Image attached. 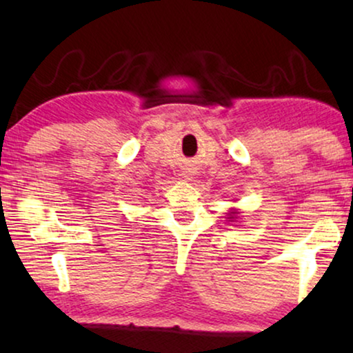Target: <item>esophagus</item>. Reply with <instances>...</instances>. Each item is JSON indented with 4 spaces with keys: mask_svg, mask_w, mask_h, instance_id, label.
<instances>
[{
    "mask_svg": "<svg viewBox=\"0 0 353 353\" xmlns=\"http://www.w3.org/2000/svg\"><path fill=\"white\" fill-rule=\"evenodd\" d=\"M185 178H186V180H191L192 176H191V175H188V173H185Z\"/></svg>",
    "mask_w": 353,
    "mask_h": 353,
    "instance_id": "34e87169",
    "label": "esophagus"
}]
</instances>
